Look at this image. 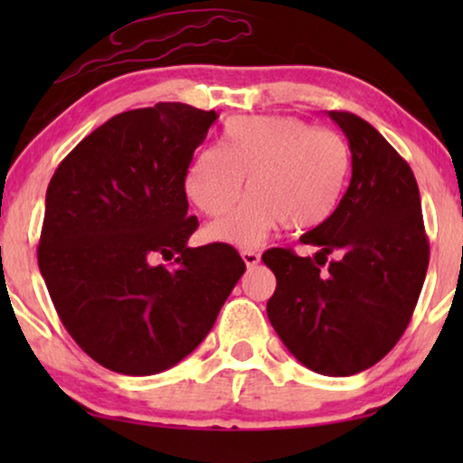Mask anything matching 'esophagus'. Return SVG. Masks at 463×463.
I'll return each instance as SVG.
<instances>
[{"label":"esophagus","instance_id":"1","mask_svg":"<svg viewBox=\"0 0 463 463\" xmlns=\"http://www.w3.org/2000/svg\"><path fill=\"white\" fill-rule=\"evenodd\" d=\"M241 259H243V263L248 265V268H257L259 261H261V257H259L254 250H241Z\"/></svg>","mask_w":463,"mask_h":463}]
</instances>
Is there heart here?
Segmentation results:
<instances>
[{
    "label": "heart",
    "instance_id": "heart-1",
    "mask_svg": "<svg viewBox=\"0 0 463 463\" xmlns=\"http://www.w3.org/2000/svg\"><path fill=\"white\" fill-rule=\"evenodd\" d=\"M348 167V146L335 130L309 128L285 115H241L226 121L217 150L195 154L184 194L215 217L239 200L246 178V202L206 226L204 237L252 248L280 224L287 231L320 226L342 198Z\"/></svg>",
    "mask_w": 463,
    "mask_h": 463
}]
</instances>
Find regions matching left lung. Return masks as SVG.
<instances>
[{
	"label": "left lung",
	"mask_w": 463,
	"mask_h": 463,
	"mask_svg": "<svg viewBox=\"0 0 463 463\" xmlns=\"http://www.w3.org/2000/svg\"><path fill=\"white\" fill-rule=\"evenodd\" d=\"M328 117L346 135L353 176L337 209L300 237L320 248L316 257L263 252L276 276L268 317L302 365L350 376L383 359L405 333L427 276L429 239L405 158L361 117Z\"/></svg>",
	"instance_id": "left-lung-1"
}]
</instances>
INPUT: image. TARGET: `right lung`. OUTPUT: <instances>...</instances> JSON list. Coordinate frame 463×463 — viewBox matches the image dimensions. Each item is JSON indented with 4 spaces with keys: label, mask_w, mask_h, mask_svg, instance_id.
<instances>
[{
    "label": "right lung",
    "mask_w": 463,
    "mask_h": 463,
    "mask_svg": "<svg viewBox=\"0 0 463 463\" xmlns=\"http://www.w3.org/2000/svg\"><path fill=\"white\" fill-rule=\"evenodd\" d=\"M215 119L180 102L126 110L50 180L41 274L78 346L119 374H158L187 357L246 272L228 243L187 246L198 217L187 215L184 174Z\"/></svg>",
    "instance_id": "obj_1"
}]
</instances>
